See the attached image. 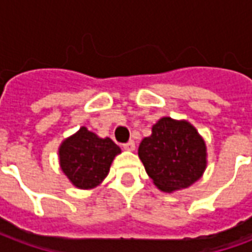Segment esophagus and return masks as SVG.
I'll return each mask as SVG.
<instances>
[{"label": "esophagus", "instance_id": "esophagus-1", "mask_svg": "<svg viewBox=\"0 0 252 252\" xmlns=\"http://www.w3.org/2000/svg\"><path fill=\"white\" fill-rule=\"evenodd\" d=\"M124 148L128 150V151H133V150H135V142H133V140H129V142L124 144Z\"/></svg>", "mask_w": 252, "mask_h": 252}]
</instances>
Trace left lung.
I'll use <instances>...</instances> for the list:
<instances>
[{
	"label": "left lung",
	"instance_id": "obj_1",
	"mask_svg": "<svg viewBox=\"0 0 252 252\" xmlns=\"http://www.w3.org/2000/svg\"><path fill=\"white\" fill-rule=\"evenodd\" d=\"M139 157L154 184L164 191L194 184L206 166L205 143L194 126L170 117L160 119L153 135L143 139Z\"/></svg>",
	"mask_w": 252,
	"mask_h": 252
}]
</instances>
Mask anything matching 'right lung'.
Masks as SVG:
<instances>
[{
  "label": "right lung",
  "mask_w": 252,
  "mask_h": 252,
  "mask_svg": "<svg viewBox=\"0 0 252 252\" xmlns=\"http://www.w3.org/2000/svg\"><path fill=\"white\" fill-rule=\"evenodd\" d=\"M120 151L112 139H101L82 126L59 148L61 167L77 188L92 189L108 175L112 160Z\"/></svg>",
  "instance_id": "add662e5"
}]
</instances>
